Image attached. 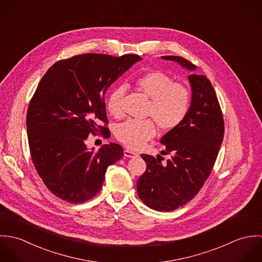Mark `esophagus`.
Segmentation results:
<instances>
[{
  "instance_id": "obj_1",
  "label": "esophagus",
  "mask_w": 262,
  "mask_h": 262,
  "mask_svg": "<svg viewBox=\"0 0 262 262\" xmlns=\"http://www.w3.org/2000/svg\"><path fill=\"white\" fill-rule=\"evenodd\" d=\"M136 155H137L136 152H133V151H131V150H124V156H125V157L130 158V157H134V156H136Z\"/></svg>"
}]
</instances>
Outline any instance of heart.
Masks as SVG:
<instances>
[{"label":"heart","instance_id":"obj_1","mask_svg":"<svg viewBox=\"0 0 262 262\" xmlns=\"http://www.w3.org/2000/svg\"><path fill=\"white\" fill-rule=\"evenodd\" d=\"M135 84L150 99L147 116L156 122L160 129L169 131L182 124L190 106V94L186 86L174 82L169 75L160 71H150L139 75L135 79ZM125 92V86L118 85L108 97V110L116 119L124 114ZM155 134L156 128L151 120L130 119L120 124L116 130L118 140L131 149L142 147Z\"/></svg>","mask_w":262,"mask_h":262}]
</instances>
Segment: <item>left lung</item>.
I'll list each match as a JSON object with an SVG mask.
<instances>
[{
	"label": "left lung",
	"mask_w": 262,
	"mask_h": 262,
	"mask_svg": "<svg viewBox=\"0 0 262 262\" xmlns=\"http://www.w3.org/2000/svg\"><path fill=\"white\" fill-rule=\"evenodd\" d=\"M194 72L196 67L181 56H161ZM191 99L187 117L168 131L160 143L170 158L141 154L146 170L137 182L140 200L158 212L173 211L189 202L203 187L215 164L224 136V121L215 90L205 75L187 76ZM161 157V156H160Z\"/></svg>",
	"instance_id": "8db88e82"
}]
</instances>
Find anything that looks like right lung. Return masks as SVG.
Segmentation results:
<instances>
[{"label": "right lung", "mask_w": 262, "mask_h": 262, "mask_svg": "<svg viewBox=\"0 0 262 262\" xmlns=\"http://www.w3.org/2000/svg\"><path fill=\"white\" fill-rule=\"evenodd\" d=\"M139 55L86 53L54 63L41 78L27 111L32 161L45 186L56 196L79 204L103 187L109 165L121 159L117 143L98 151L85 145L99 130L108 137L104 96Z\"/></svg>", "instance_id": "right-lung-1"}]
</instances>
